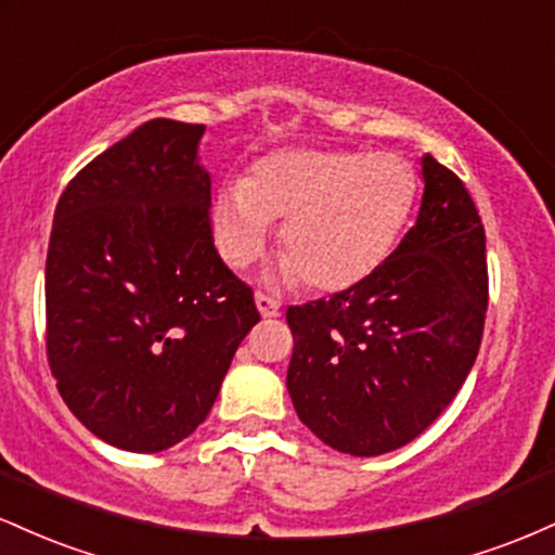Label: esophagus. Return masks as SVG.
Here are the masks:
<instances>
[{
	"label": "esophagus",
	"mask_w": 555,
	"mask_h": 555,
	"mask_svg": "<svg viewBox=\"0 0 555 555\" xmlns=\"http://www.w3.org/2000/svg\"><path fill=\"white\" fill-rule=\"evenodd\" d=\"M256 305H258V313L263 318H276L279 310H282L279 299L263 295V292H258V295H256Z\"/></svg>",
	"instance_id": "esophagus-1"
}]
</instances>
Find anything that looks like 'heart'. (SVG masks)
I'll use <instances>...</instances> for the list:
<instances>
[{"label":"heart","mask_w":555,"mask_h":555,"mask_svg":"<svg viewBox=\"0 0 555 555\" xmlns=\"http://www.w3.org/2000/svg\"><path fill=\"white\" fill-rule=\"evenodd\" d=\"M417 175L397 154L284 149L258 158L247 180L214 201V242L234 269L266 250L284 221V276L315 292H344L373 276L404 232Z\"/></svg>","instance_id":"heart-1"}]
</instances>
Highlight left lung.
Returning <instances> with one entry per match:
<instances>
[{"mask_svg":"<svg viewBox=\"0 0 555 555\" xmlns=\"http://www.w3.org/2000/svg\"><path fill=\"white\" fill-rule=\"evenodd\" d=\"M415 227L373 276L286 310V391L299 420L352 456L417 438L473 371L488 310L486 229L454 171L430 154Z\"/></svg>","mask_w":555,"mask_h":555,"instance_id":"left-lung-1","label":"left lung"}]
</instances>
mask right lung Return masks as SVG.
Returning a JSON list of instances; mask_svg holds the SVG:
<instances>
[{
    "instance_id": "1",
    "label": "right lung",
    "mask_w": 555,
    "mask_h": 555,
    "mask_svg": "<svg viewBox=\"0 0 555 555\" xmlns=\"http://www.w3.org/2000/svg\"><path fill=\"white\" fill-rule=\"evenodd\" d=\"M203 125L151 119L67 184L47 256V354L101 441L156 454L211 412L260 321L214 247Z\"/></svg>"
}]
</instances>
